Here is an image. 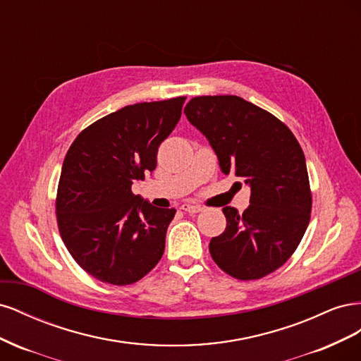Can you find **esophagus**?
<instances>
[{
	"label": "esophagus",
	"instance_id": "esophagus-1",
	"mask_svg": "<svg viewBox=\"0 0 361 361\" xmlns=\"http://www.w3.org/2000/svg\"><path fill=\"white\" fill-rule=\"evenodd\" d=\"M180 209L185 212H190V214H197L200 211H203V207L199 204H191V203H183L180 206Z\"/></svg>",
	"mask_w": 361,
	"mask_h": 361
}]
</instances>
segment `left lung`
Instances as JSON below:
<instances>
[{"label":"left lung","instance_id":"left-lung-1","mask_svg":"<svg viewBox=\"0 0 361 361\" xmlns=\"http://www.w3.org/2000/svg\"><path fill=\"white\" fill-rule=\"evenodd\" d=\"M183 113L209 141L221 171L244 179L251 191L243 214L223 207L226 231L209 244L215 264L239 280L276 271L297 250L310 220L309 174L297 138L239 96L192 97Z\"/></svg>","mask_w":361,"mask_h":361}]
</instances>
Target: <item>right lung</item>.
<instances>
[{
	"label": "right lung",
	"instance_id": "add662e5",
	"mask_svg": "<svg viewBox=\"0 0 361 361\" xmlns=\"http://www.w3.org/2000/svg\"><path fill=\"white\" fill-rule=\"evenodd\" d=\"M185 97L141 102L97 120L63 162L57 221L64 245L94 279L125 286L155 268L176 209H162L133 185L157 167L158 147L178 125Z\"/></svg>",
	"mask_w": 361,
	"mask_h": 361
}]
</instances>
